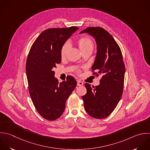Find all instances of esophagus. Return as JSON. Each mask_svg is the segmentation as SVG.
Masks as SVG:
<instances>
[{
	"instance_id": "34e87169",
	"label": "esophagus",
	"mask_w": 150,
	"mask_h": 150,
	"mask_svg": "<svg viewBox=\"0 0 150 150\" xmlns=\"http://www.w3.org/2000/svg\"><path fill=\"white\" fill-rule=\"evenodd\" d=\"M83 85V83L82 81H81L79 80L77 81V85L78 86H82Z\"/></svg>"
}]
</instances>
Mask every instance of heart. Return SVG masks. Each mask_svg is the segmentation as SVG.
I'll return each mask as SVG.
<instances>
[{
    "label": "heart",
    "instance_id": "1",
    "mask_svg": "<svg viewBox=\"0 0 150 150\" xmlns=\"http://www.w3.org/2000/svg\"><path fill=\"white\" fill-rule=\"evenodd\" d=\"M77 44L82 54L88 52H92L94 49L93 42L89 38L86 37H83L79 38L77 41ZM69 47L70 44L68 42H65L62 46L60 52L61 57L62 58H64L66 57L67 54L69 49Z\"/></svg>",
    "mask_w": 150,
    "mask_h": 150
}]
</instances>
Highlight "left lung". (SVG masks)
<instances>
[{
  "mask_svg": "<svg viewBox=\"0 0 150 150\" xmlns=\"http://www.w3.org/2000/svg\"><path fill=\"white\" fill-rule=\"evenodd\" d=\"M88 33L96 41L97 53L92 67L93 73L102 75L100 84H85L86 94L82 96L86 112L101 119L109 116L119 102L123 91L125 65L121 50L114 38L99 27H88L80 33Z\"/></svg>",
  "mask_w": 150,
  "mask_h": 150,
  "instance_id": "8db88e82",
  "label": "left lung"
}]
</instances>
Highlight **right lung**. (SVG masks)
<instances>
[{
    "instance_id": "1",
    "label": "right lung",
    "mask_w": 150,
    "mask_h": 150,
    "mask_svg": "<svg viewBox=\"0 0 150 150\" xmlns=\"http://www.w3.org/2000/svg\"><path fill=\"white\" fill-rule=\"evenodd\" d=\"M78 29L75 26L48 28L37 37L28 53L25 69L29 93L37 111L46 120H54L62 115L77 85L72 76L59 83L53 68L61 62L62 46Z\"/></svg>"
}]
</instances>
